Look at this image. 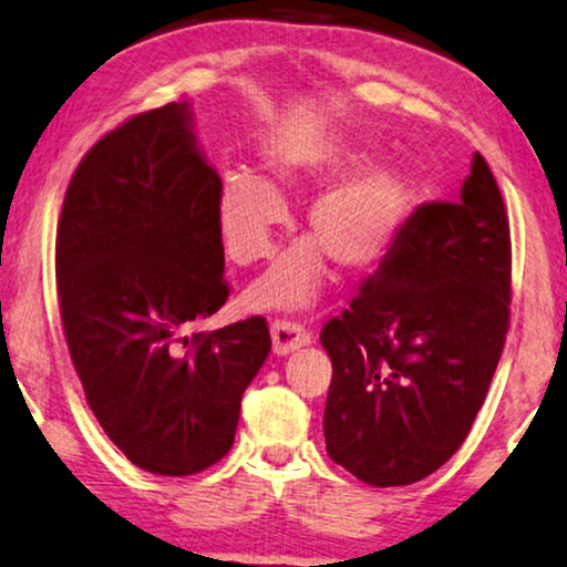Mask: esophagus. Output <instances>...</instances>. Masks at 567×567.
<instances>
[{
    "instance_id": "esophagus-1",
    "label": "esophagus",
    "mask_w": 567,
    "mask_h": 567,
    "mask_svg": "<svg viewBox=\"0 0 567 567\" xmlns=\"http://www.w3.org/2000/svg\"><path fill=\"white\" fill-rule=\"evenodd\" d=\"M270 338H274V350L278 355H289V352L311 342V334L303 330V324H299L297 319H276L270 324Z\"/></svg>"
}]
</instances>
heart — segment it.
Listing matches in <instances>:
<instances>
[{
    "instance_id": "1",
    "label": "heart",
    "mask_w": 567,
    "mask_h": 567,
    "mask_svg": "<svg viewBox=\"0 0 567 567\" xmlns=\"http://www.w3.org/2000/svg\"><path fill=\"white\" fill-rule=\"evenodd\" d=\"M368 161L363 153H301L276 163V184H330L348 176ZM414 204V184L401 166H371L348 182L324 192L309 207L307 233L311 243L293 248L250 291L256 307L303 309L319 297L324 281V258L342 270L358 274L379 264L391 250ZM219 229L227 252L248 266L274 252L276 229L284 225L286 207L276 188L264 178L233 171L219 192Z\"/></svg>"
}]
</instances>
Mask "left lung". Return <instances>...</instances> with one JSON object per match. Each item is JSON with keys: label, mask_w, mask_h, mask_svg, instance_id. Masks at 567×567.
<instances>
[{"label": "left lung", "mask_w": 567, "mask_h": 567, "mask_svg": "<svg viewBox=\"0 0 567 567\" xmlns=\"http://www.w3.org/2000/svg\"><path fill=\"white\" fill-rule=\"evenodd\" d=\"M512 303L508 215L486 158L473 155L461 202H426L340 317L327 453L371 486H409L463 445L502 358Z\"/></svg>", "instance_id": "left-lung-1"}]
</instances>
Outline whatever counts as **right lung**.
<instances>
[{"label": "right lung", "instance_id": "right-lung-1", "mask_svg": "<svg viewBox=\"0 0 567 567\" xmlns=\"http://www.w3.org/2000/svg\"><path fill=\"white\" fill-rule=\"evenodd\" d=\"M219 192L192 112L171 102L106 133L63 196L55 286L65 344L106 437L155 475L223 461L270 350L258 315L188 334L229 297Z\"/></svg>", "mask_w": 567, "mask_h": 567}]
</instances>
